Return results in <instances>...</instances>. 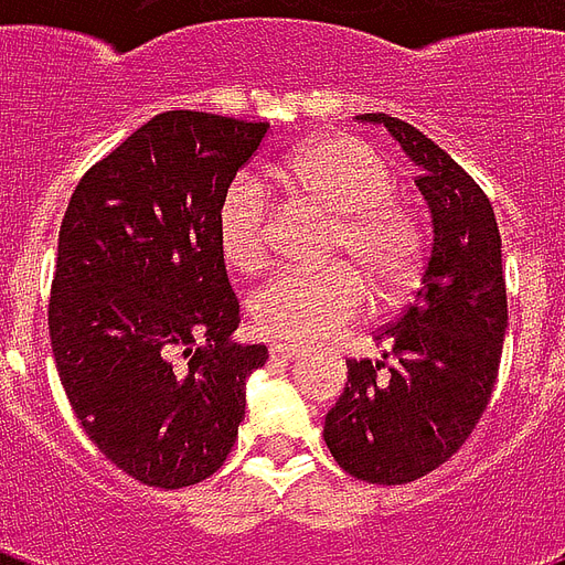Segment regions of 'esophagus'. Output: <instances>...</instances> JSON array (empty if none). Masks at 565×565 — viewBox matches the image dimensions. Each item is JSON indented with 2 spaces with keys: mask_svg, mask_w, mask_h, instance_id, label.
I'll return each instance as SVG.
<instances>
[{
  "mask_svg": "<svg viewBox=\"0 0 565 565\" xmlns=\"http://www.w3.org/2000/svg\"><path fill=\"white\" fill-rule=\"evenodd\" d=\"M269 354H273V361H296V358H301L305 354V349H299V345H287V343H275L273 349H269Z\"/></svg>",
  "mask_w": 565,
  "mask_h": 565,
  "instance_id": "1",
  "label": "esophagus"
}]
</instances>
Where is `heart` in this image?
Instances as JSON below:
<instances>
[{
    "label": "heart",
    "instance_id": "b5f03b06",
    "mask_svg": "<svg viewBox=\"0 0 565 565\" xmlns=\"http://www.w3.org/2000/svg\"><path fill=\"white\" fill-rule=\"evenodd\" d=\"M273 175L292 199L334 211L326 257H345L359 269L326 264L275 275L252 299V319L264 334L313 343L366 313L364 277L377 301H395L416 284L425 231L416 211L393 190V170L375 146L354 135L317 137L275 163ZM269 237L273 195L257 175L239 172L216 207V243L225 264L237 273H260L269 264Z\"/></svg>",
    "mask_w": 565,
    "mask_h": 565
}]
</instances>
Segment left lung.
Here are the masks:
<instances>
[{
    "instance_id": "8db88e82",
    "label": "left lung",
    "mask_w": 565,
    "mask_h": 565,
    "mask_svg": "<svg viewBox=\"0 0 565 565\" xmlns=\"http://www.w3.org/2000/svg\"><path fill=\"white\" fill-rule=\"evenodd\" d=\"M381 122L419 163L434 243L413 301L375 340L384 361H349L326 437L345 472L366 483H411L463 446L490 404L508 328L501 234L492 204L460 163L419 128ZM395 360V364H390Z\"/></svg>"
}]
</instances>
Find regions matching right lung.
Masks as SVG:
<instances>
[{"label": "right lung", "mask_w": 565, "mask_h": 565, "mask_svg": "<svg viewBox=\"0 0 565 565\" xmlns=\"http://www.w3.org/2000/svg\"><path fill=\"white\" fill-rule=\"evenodd\" d=\"M269 122L158 114L93 163L66 204L49 337L84 434L146 487L211 478L237 443L266 345L231 343L239 301L216 207Z\"/></svg>", "instance_id": "1"}]
</instances>
